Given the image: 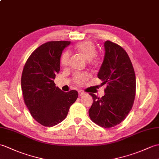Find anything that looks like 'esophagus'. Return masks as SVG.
I'll use <instances>...</instances> for the list:
<instances>
[{
  "label": "esophagus",
  "mask_w": 159,
  "mask_h": 159,
  "mask_svg": "<svg viewBox=\"0 0 159 159\" xmlns=\"http://www.w3.org/2000/svg\"><path fill=\"white\" fill-rule=\"evenodd\" d=\"M84 94H85V93H84L83 91H79V96H82V95H84Z\"/></svg>",
  "instance_id": "obj_1"
}]
</instances>
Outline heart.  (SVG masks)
Returning a JSON list of instances; mask_svg holds the SVG:
<instances>
[{"instance_id": "heart-1", "label": "heart", "mask_w": 159, "mask_h": 159, "mask_svg": "<svg viewBox=\"0 0 159 159\" xmlns=\"http://www.w3.org/2000/svg\"><path fill=\"white\" fill-rule=\"evenodd\" d=\"M75 49L80 53L87 60L90 61L93 59L97 53L96 47H95L94 43L89 40L83 41L77 44L75 46ZM70 60V53L68 51H65L62 54L60 63L63 66H66L69 63ZM89 77L87 73H77L75 75V82L78 84H81L84 82Z\"/></svg>"}]
</instances>
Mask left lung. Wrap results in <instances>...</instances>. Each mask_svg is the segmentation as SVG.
I'll return each mask as SVG.
<instances>
[{
	"label": "left lung",
	"instance_id": "obj_1",
	"mask_svg": "<svg viewBox=\"0 0 159 159\" xmlns=\"http://www.w3.org/2000/svg\"><path fill=\"white\" fill-rule=\"evenodd\" d=\"M104 61L98 77L107 84L101 98L93 93L89 110L90 119L104 128L120 124L129 113L135 96V75L130 58L123 48L110 40L104 43Z\"/></svg>",
	"mask_w": 159,
	"mask_h": 159
}]
</instances>
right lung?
<instances>
[{
    "instance_id": "add662e5",
    "label": "right lung",
    "mask_w": 159,
    "mask_h": 159,
    "mask_svg": "<svg viewBox=\"0 0 159 159\" xmlns=\"http://www.w3.org/2000/svg\"><path fill=\"white\" fill-rule=\"evenodd\" d=\"M70 44V41L43 44L30 55L22 72L25 104L32 116L45 127H53L64 120L78 98L76 91H63L53 80L60 72L62 51Z\"/></svg>"
}]
</instances>
